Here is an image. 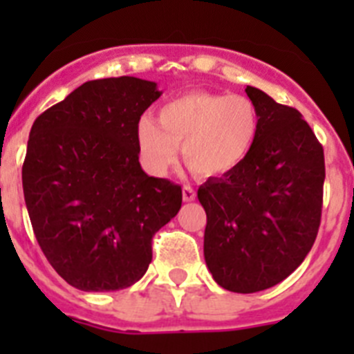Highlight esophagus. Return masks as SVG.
Segmentation results:
<instances>
[{
	"mask_svg": "<svg viewBox=\"0 0 354 354\" xmlns=\"http://www.w3.org/2000/svg\"><path fill=\"white\" fill-rule=\"evenodd\" d=\"M183 198H184V202H193V200L196 198V192H195V187H192V186H184L183 187Z\"/></svg>",
	"mask_w": 354,
	"mask_h": 354,
	"instance_id": "34e87169",
	"label": "esophagus"
}]
</instances>
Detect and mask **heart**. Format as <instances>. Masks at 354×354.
<instances>
[{
  "mask_svg": "<svg viewBox=\"0 0 354 354\" xmlns=\"http://www.w3.org/2000/svg\"><path fill=\"white\" fill-rule=\"evenodd\" d=\"M158 120L140 118L136 140L145 167L167 174L179 158L202 177H221L236 170L257 142L261 120L248 97L189 92L159 108Z\"/></svg>",
  "mask_w": 354,
  "mask_h": 354,
  "instance_id": "obj_1",
  "label": "heart"
}]
</instances>
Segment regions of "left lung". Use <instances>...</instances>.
Wrapping results in <instances>:
<instances>
[{"label":"left lung","instance_id":"8db88e82","mask_svg":"<svg viewBox=\"0 0 354 354\" xmlns=\"http://www.w3.org/2000/svg\"><path fill=\"white\" fill-rule=\"evenodd\" d=\"M261 120L248 158L198 187L204 257L218 286L250 294L286 280L310 252L323 209L324 152L298 109L246 86Z\"/></svg>","mask_w":354,"mask_h":354}]
</instances>
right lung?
<instances>
[{
    "instance_id": "add662e5",
    "label": "right lung",
    "mask_w": 354,
    "mask_h": 354,
    "mask_svg": "<svg viewBox=\"0 0 354 354\" xmlns=\"http://www.w3.org/2000/svg\"><path fill=\"white\" fill-rule=\"evenodd\" d=\"M161 92L122 76L86 81L37 117L23 189L37 241L80 290L131 287L152 261V237L179 212L183 189L149 177L136 126Z\"/></svg>"
}]
</instances>
